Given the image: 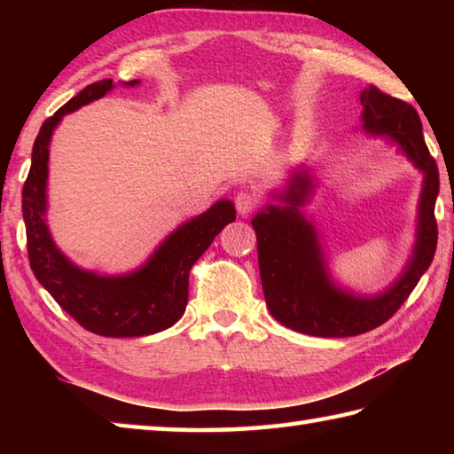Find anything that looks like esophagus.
Returning a JSON list of instances; mask_svg holds the SVG:
<instances>
[{"label":"esophagus","instance_id":"1","mask_svg":"<svg viewBox=\"0 0 454 454\" xmlns=\"http://www.w3.org/2000/svg\"><path fill=\"white\" fill-rule=\"evenodd\" d=\"M234 204H236V210L240 216H248V214L256 208L258 200L250 190H240L234 198Z\"/></svg>","mask_w":454,"mask_h":454}]
</instances>
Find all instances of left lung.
Masks as SVG:
<instances>
[{
	"label": "left lung",
	"mask_w": 454,
	"mask_h": 454,
	"mask_svg": "<svg viewBox=\"0 0 454 454\" xmlns=\"http://www.w3.org/2000/svg\"><path fill=\"white\" fill-rule=\"evenodd\" d=\"M366 132L387 134L403 145L406 156L425 172V188L419 208V240L409 268L393 288L374 298H356L340 292L328 280L314 228L298 214L310 182L296 176L288 190V206H268L258 212L254 226L258 266L266 306L272 317L296 333L344 338L374 330L401 309L434 258L436 228L434 202L439 194V168L422 137L417 110L404 99L384 94L372 83L360 91Z\"/></svg>",
	"instance_id": "left-lung-1"
}]
</instances>
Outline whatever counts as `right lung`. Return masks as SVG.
Segmentation results:
<instances>
[{"label":"right lung","instance_id":"obj_1","mask_svg":"<svg viewBox=\"0 0 454 454\" xmlns=\"http://www.w3.org/2000/svg\"><path fill=\"white\" fill-rule=\"evenodd\" d=\"M136 80L128 86H136ZM112 90V80L83 88L42 124L32 150V168L21 192L29 266L56 302L86 330L99 336H145L170 328L186 310L192 266L204 254L220 230L236 220L234 204L220 200L202 216L176 230L156 254L121 278H104L75 268L51 242L45 226V180L50 137L61 116L78 110Z\"/></svg>","mask_w":454,"mask_h":454}]
</instances>
